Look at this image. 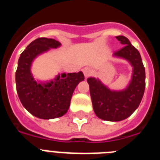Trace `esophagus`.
Segmentation results:
<instances>
[{
  "mask_svg": "<svg viewBox=\"0 0 160 160\" xmlns=\"http://www.w3.org/2000/svg\"><path fill=\"white\" fill-rule=\"evenodd\" d=\"M82 72L84 73V76L86 78L89 77V76L91 75V73H92V70L90 69V67H84L82 69Z\"/></svg>",
  "mask_w": 160,
  "mask_h": 160,
  "instance_id": "34e87169",
  "label": "esophagus"
}]
</instances>
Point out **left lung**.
<instances>
[{"instance_id": "8db88e82", "label": "left lung", "mask_w": 160, "mask_h": 160, "mask_svg": "<svg viewBox=\"0 0 160 160\" xmlns=\"http://www.w3.org/2000/svg\"><path fill=\"white\" fill-rule=\"evenodd\" d=\"M116 38L123 47L114 52L113 56L125 59L132 66L131 79L125 89H109L98 78H87L90 94L95 114L106 121L118 122L126 119L138 107L145 90V68L140 53L124 36Z\"/></svg>"}]
</instances>
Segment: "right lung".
Listing matches in <instances>:
<instances>
[{
  "label": "right lung",
  "mask_w": 160,
  "mask_h": 160,
  "mask_svg": "<svg viewBox=\"0 0 160 160\" xmlns=\"http://www.w3.org/2000/svg\"><path fill=\"white\" fill-rule=\"evenodd\" d=\"M60 46V42L52 38H38L26 47L18 60L16 85L20 101L31 114L42 119L64 115L69 110L76 87L84 80L82 71L58 73L49 81L34 78L31 67L35 58L50 49Z\"/></svg>",
  "instance_id": "1"
}]
</instances>
